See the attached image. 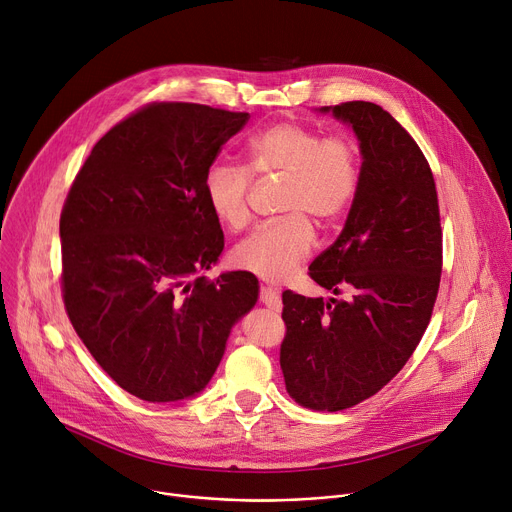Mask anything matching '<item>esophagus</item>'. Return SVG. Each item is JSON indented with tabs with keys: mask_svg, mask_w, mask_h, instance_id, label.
<instances>
[{
	"mask_svg": "<svg viewBox=\"0 0 512 512\" xmlns=\"http://www.w3.org/2000/svg\"><path fill=\"white\" fill-rule=\"evenodd\" d=\"M260 303L262 305H266L268 309H272V311H281V307H283V303H281V297L274 293L270 287H260Z\"/></svg>",
	"mask_w": 512,
	"mask_h": 512,
	"instance_id": "1",
	"label": "esophagus"
}]
</instances>
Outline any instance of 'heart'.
Segmentation results:
<instances>
[{
	"label": "heart",
	"instance_id": "heart-1",
	"mask_svg": "<svg viewBox=\"0 0 512 512\" xmlns=\"http://www.w3.org/2000/svg\"><path fill=\"white\" fill-rule=\"evenodd\" d=\"M246 166L213 162L203 178V192L215 219L242 229L250 219L254 176L285 178L281 209L287 215L260 223L233 248V264L256 277L281 283L309 258L318 223L336 219L359 188V151L346 135H322L301 121H279L254 133L244 147Z\"/></svg>",
	"mask_w": 512,
	"mask_h": 512
}]
</instances>
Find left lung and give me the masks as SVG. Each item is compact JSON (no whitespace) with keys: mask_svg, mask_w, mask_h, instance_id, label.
Wrapping results in <instances>:
<instances>
[{"mask_svg":"<svg viewBox=\"0 0 512 512\" xmlns=\"http://www.w3.org/2000/svg\"><path fill=\"white\" fill-rule=\"evenodd\" d=\"M332 112L355 129L363 166L344 229L309 277L346 297L283 293L285 385L318 412L357 406L402 371L430 322L443 268L439 196L418 143L373 102Z\"/></svg>","mask_w":512,"mask_h":512,"instance_id":"obj_1","label":"left lung"}]
</instances>
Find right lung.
I'll list each match as a JSON object with an SVG mask.
<instances>
[{
  "label": "right lung",
  "instance_id": "add662e5",
  "mask_svg": "<svg viewBox=\"0 0 512 512\" xmlns=\"http://www.w3.org/2000/svg\"><path fill=\"white\" fill-rule=\"evenodd\" d=\"M248 119L194 102L145 104L94 145L67 192L65 311L96 363L139 400L199 393L258 299L252 272L201 277L225 246L203 178Z\"/></svg>",
  "mask_w": 512,
  "mask_h": 512
}]
</instances>
